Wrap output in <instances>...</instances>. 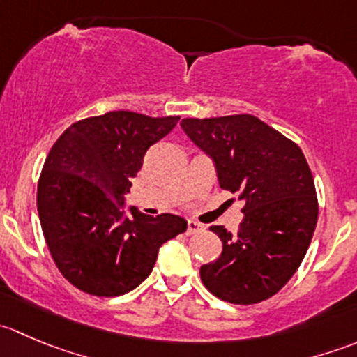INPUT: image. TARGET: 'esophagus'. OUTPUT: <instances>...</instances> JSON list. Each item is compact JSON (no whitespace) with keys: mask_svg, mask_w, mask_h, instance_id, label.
I'll return each instance as SVG.
<instances>
[{"mask_svg":"<svg viewBox=\"0 0 357 357\" xmlns=\"http://www.w3.org/2000/svg\"><path fill=\"white\" fill-rule=\"evenodd\" d=\"M204 229H205L204 225H200L199 221H193V219H190L188 228H186V233H188V235H197V233H202Z\"/></svg>","mask_w":357,"mask_h":357,"instance_id":"34e87169","label":"esophagus"}]
</instances>
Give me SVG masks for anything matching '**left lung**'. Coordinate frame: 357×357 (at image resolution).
I'll list each match as a JSON object with an SVG mask.
<instances>
[{
  "mask_svg": "<svg viewBox=\"0 0 357 357\" xmlns=\"http://www.w3.org/2000/svg\"><path fill=\"white\" fill-rule=\"evenodd\" d=\"M181 128L214 160L221 188L245 202L236 236L225 226H211L222 252L202 266V283L231 304L273 297L301 266L318 221L314 179L304 153L250 114L186 117Z\"/></svg>",
  "mask_w": 357,
  "mask_h": 357,
  "instance_id": "obj_1",
  "label": "left lung"
}]
</instances>
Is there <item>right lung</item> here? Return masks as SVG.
Here are the masks:
<instances>
[{
    "mask_svg": "<svg viewBox=\"0 0 357 357\" xmlns=\"http://www.w3.org/2000/svg\"><path fill=\"white\" fill-rule=\"evenodd\" d=\"M178 115L107 112L74 122L50 150L38 183L43 235L68 283L96 297L128 294L152 273L158 248L186 231L174 214L124 215V193L146 150Z\"/></svg>",
    "mask_w": 357,
    "mask_h": 357,
    "instance_id": "obj_1",
    "label": "right lung"
}]
</instances>
